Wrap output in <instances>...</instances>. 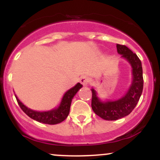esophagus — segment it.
<instances>
[{
    "mask_svg": "<svg viewBox=\"0 0 160 160\" xmlns=\"http://www.w3.org/2000/svg\"><path fill=\"white\" fill-rule=\"evenodd\" d=\"M80 81L83 86H87L88 84H89V78H88L87 77L85 76V75H83V76H82L81 78H80Z\"/></svg>",
    "mask_w": 160,
    "mask_h": 160,
    "instance_id": "1",
    "label": "esophagus"
}]
</instances>
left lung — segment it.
Here are the masks:
<instances>
[{"label":"left lung","instance_id":"left-lung-1","mask_svg":"<svg viewBox=\"0 0 160 160\" xmlns=\"http://www.w3.org/2000/svg\"><path fill=\"white\" fill-rule=\"evenodd\" d=\"M117 49L132 67V83L126 95L114 102H102L95 89H92V108L95 114L106 120H117L129 114L138 102L144 86L142 65L137 55L125 45L117 44Z\"/></svg>","mask_w":160,"mask_h":160}]
</instances>
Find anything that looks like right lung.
Masks as SVG:
<instances>
[{"label":"right lung","mask_w":160,"mask_h":160,"mask_svg":"<svg viewBox=\"0 0 160 160\" xmlns=\"http://www.w3.org/2000/svg\"><path fill=\"white\" fill-rule=\"evenodd\" d=\"M81 87L82 85L80 82H78L76 86L71 88L68 92H66L65 94L64 95L59 107L57 108V109H54L52 111H49L39 112L32 111V110L25 107L16 96V98L21 109L29 117H31L33 120L38 121V122H42V123L55 125L57 123H60V122H62V121H64L67 118V117L69 114L70 108H71L72 98H74V95H76V93L78 92L79 89Z\"/></svg>","instance_id":"right-lung-1"}]
</instances>
